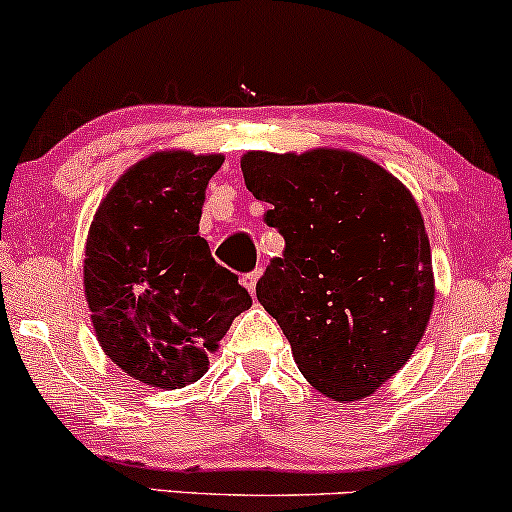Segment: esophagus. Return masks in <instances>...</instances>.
<instances>
[{
	"label": "esophagus",
	"mask_w": 512,
	"mask_h": 512,
	"mask_svg": "<svg viewBox=\"0 0 512 512\" xmlns=\"http://www.w3.org/2000/svg\"><path fill=\"white\" fill-rule=\"evenodd\" d=\"M261 275H263L261 268H256L254 273H249V275H246V278H244V287L251 292V295H254V292H256V285H258V280H261Z\"/></svg>",
	"instance_id": "esophagus-1"
}]
</instances>
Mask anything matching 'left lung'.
I'll list each match as a JSON object with an SVG mask.
<instances>
[{
    "mask_svg": "<svg viewBox=\"0 0 512 512\" xmlns=\"http://www.w3.org/2000/svg\"><path fill=\"white\" fill-rule=\"evenodd\" d=\"M244 183L285 237L256 297L292 358L333 401H358L399 372L435 302L421 210L396 176L346 149L246 152Z\"/></svg>",
    "mask_w": 512,
    "mask_h": 512,
    "instance_id": "left-lung-1",
    "label": "left lung"
}]
</instances>
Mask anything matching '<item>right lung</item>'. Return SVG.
Masks as SVG:
<instances>
[{
    "instance_id": "add662e5",
    "label": "right lung",
    "mask_w": 512,
    "mask_h": 512,
    "mask_svg": "<svg viewBox=\"0 0 512 512\" xmlns=\"http://www.w3.org/2000/svg\"><path fill=\"white\" fill-rule=\"evenodd\" d=\"M222 154L166 149L132 164L101 200L84 249V295L103 353L157 389L203 377L234 317L239 278L198 234Z\"/></svg>"
}]
</instances>
